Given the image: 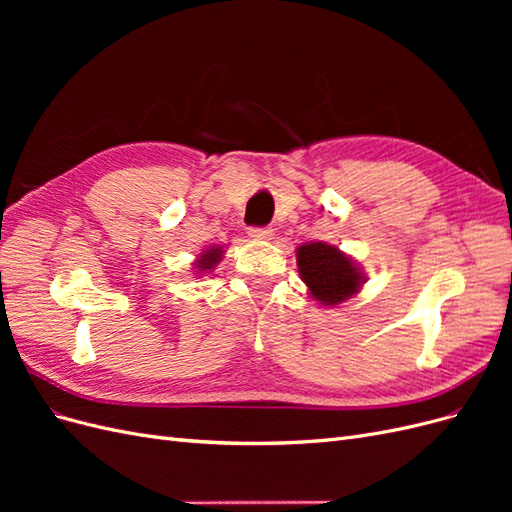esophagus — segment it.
I'll return each instance as SVG.
<instances>
[{
    "mask_svg": "<svg viewBox=\"0 0 512 512\" xmlns=\"http://www.w3.org/2000/svg\"><path fill=\"white\" fill-rule=\"evenodd\" d=\"M247 235H250L252 239H258V241H269L273 237V230L267 226H252V228H247Z\"/></svg>",
    "mask_w": 512,
    "mask_h": 512,
    "instance_id": "esophagus-1",
    "label": "esophagus"
}]
</instances>
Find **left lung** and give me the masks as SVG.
<instances>
[{
    "mask_svg": "<svg viewBox=\"0 0 512 512\" xmlns=\"http://www.w3.org/2000/svg\"><path fill=\"white\" fill-rule=\"evenodd\" d=\"M301 280L322 305H337L359 292L365 275L352 258L329 243H303L297 250Z\"/></svg>",
    "mask_w": 512,
    "mask_h": 512,
    "instance_id": "8db88e82",
    "label": "left lung"
}]
</instances>
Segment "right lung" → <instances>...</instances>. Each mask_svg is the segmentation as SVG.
Here are the masks:
<instances>
[{
    "label": "right lung",
    "mask_w": 512,
    "mask_h": 512,
    "mask_svg": "<svg viewBox=\"0 0 512 512\" xmlns=\"http://www.w3.org/2000/svg\"><path fill=\"white\" fill-rule=\"evenodd\" d=\"M222 254H224L222 247H209V250H205L203 254L198 256L196 269H198V271H211V269L220 262Z\"/></svg>",
    "instance_id": "1"
}]
</instances>
